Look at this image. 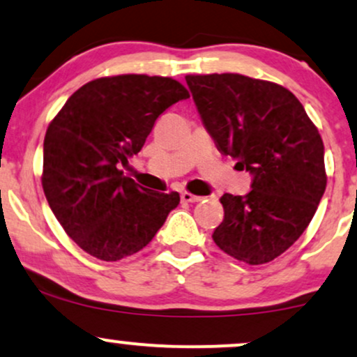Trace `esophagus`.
<instances>
[{
  "mask_svg": "<svg viewBox=\"0 0 357 357\" xmlns=\"http://www.w3.org/2000/svg\"><path fill=\"white\" fill-rule=\"evenodd\" d=\"M199 199H202V196L192 195V192H190V191L181 192V202H184V203H196V202H199Z\"/></svg>",
  "mask_w": 357,
  "mask_h": 357,
  "instance_id": "obj_1",
  "label": "esophagus"
}]
</instances>
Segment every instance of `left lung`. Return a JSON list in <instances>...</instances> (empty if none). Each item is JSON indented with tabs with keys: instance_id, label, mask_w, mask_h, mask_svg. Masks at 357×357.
Returning a JSON list of instances; mask_svg holds the SVG:
<instances>
[{
	"instance_id": "1",
	"label": "left lung",
	"mask_w": 357,
	"mask_h": 357,
	"mask_svg": "<svg viewBox=\"0 0 357 357\" xmlns=\"http://www.w3.org/2000/svg\"><path fill=\"white\" fill-rule=\"evenodd\" d=\"M196 109L221 154L252 173L245 196L225 192L213 240L261 265L292 247L317 210L327 176L324 142L290 90L240 73L186 75Z\"/></svg>"
}]
</instances>
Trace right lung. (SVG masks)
<instances>
[{
  "label": "right lung",
  "mask_w": 357,
  "mask_h": 357,
  "mask_svg": "<svg viewBox=\"0 0 357 357\" xmlns=\"http://www.w3.org/2000/svg\"><path fill=\"white\" fill-rule=\"evenodd\" d=\"M190 97L171 77H102L73 92L48 126L42 186L53 215L89 255L117 261L154 238L176 191L146 190L121 166L137 154L155 119Z\"/></svg>",
  "instance_id": "obj_1"
}]
</instances>
